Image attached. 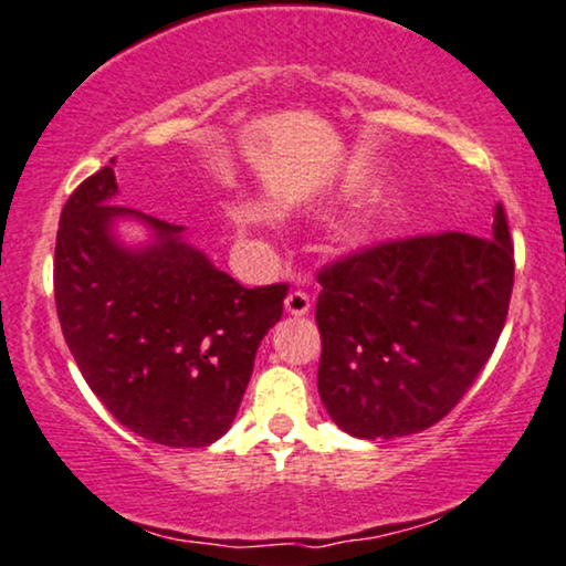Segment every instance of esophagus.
<instances>
[{
    "label": "esophagus",
    "mask_w": 566,
    "mask_h": 566,
    "mask_svg": "<svg viewBox=\"0 0 566 566\" xmlns=\"http://www.w3.org/2000/svg\"><path fill=\"white\" fill-rule=\"evenodd\" d=\"M284 311L290 315H295V318H305L307 313H311V297L305 295V292H290L287 300H284Z\"/></svg>",
    "instance_id": "34e87169"
}]
</instances>
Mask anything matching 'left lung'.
<instances>
[{
	"instance_id": "obj_1",
	"label": "left lung",
	"mask_w": 566,
	"mask_h": 566,
	"mask_svg": "<svg viewBox=\"0 0 566 566\" xmlns=\"http://www.w3.org/2000/svg\"><path fill=\"white\" fill-rule=\"evenodd\" d=\"M512 279L502 205L489 238L396 240L321 271L318 394L334 424L359 440L437 424L492 357Z\"/></svg>"
}]
</instances>
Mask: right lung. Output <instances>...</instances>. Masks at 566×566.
I'll use <instances>...</instances> for the list:
<instances>
[{
    "label": "right lung",
    "mask_w": 566,
    "mask_h": 566,
    "mask_svg": "<svg viewBox=\"0 0 566 566\" xmlns=\"http://www.w3.org/2000/svg\"><path fill=\"white\" fill-rule=\"evenodd\" d=\"M116 196V172L97 170L59 220L54 295L66 346L126 429L157 446L207 448L232 427L287 287H240L186 228L118 207ZM124 221L146 240L129 244Z\"/></svg>",
    "instance_id": "1"
}]
</instances>
